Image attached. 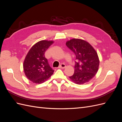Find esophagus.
<instances>
[{"label": "esophagus", "instance_id": "34e87169", "mask_svg": "<svg viewBox=\"0 0 122 122\" xmlns=\"http://www.w3.org/2000/svg\"><path fill=\"white\" fill-rule=\"evenodd\" d=\"M66 67V65H65L64 64H61L60 66V68H61V69H64Z\"/></svg>", "mask_w": 122, "mask_h": 122}]
</instances>
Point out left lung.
<instances>
[{"mask_svg": "<svg viewBox=\"0 0 122 122\" xmlns=\"http://www.w3.org/2000/svg\"><path fill=\"white\" fill-rule=\"evenodd\" d=\"M66 45L76 55L74 74L69 77L77 84L88 82L96 75L99 66V59L96 51L86 41L72 39L66 42Z\"/></svg>", "mask_w": 122, "mask_h": 122, "instance_id": "obj_1", "label": "left lung"}]
</instances>
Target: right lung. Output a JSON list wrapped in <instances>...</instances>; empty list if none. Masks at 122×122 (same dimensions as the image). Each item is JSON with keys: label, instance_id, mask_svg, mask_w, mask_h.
Listing matches in <instances>:
<instances>
[{"label": "right lung", "instance_id": "right-lung-1", "mask_svg": "<svg viewBox=\"0 0 122 122\" xmlns=\"http://www.w3.org/2000/svg\"><path fill=\"white\" fill-rule=\"evenodd\" d=\"M53 43V41H40L31 47L26 56L23 70L25 76L32 82L43 83L53 74L54 70L45 57L46 51Z\"/></svg>", "mask_w": 122, "mask_h": 122}]
</instances>
